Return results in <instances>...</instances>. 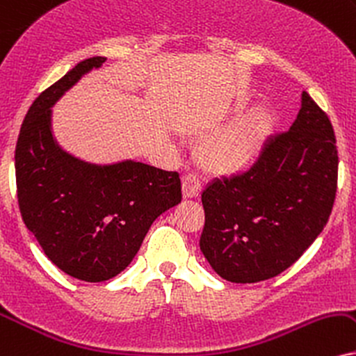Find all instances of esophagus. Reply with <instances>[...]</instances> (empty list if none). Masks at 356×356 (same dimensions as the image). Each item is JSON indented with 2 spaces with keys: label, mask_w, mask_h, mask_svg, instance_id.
<instances>
[{
  "label": "esophagus",
  "mask_w": 356,
  "mask_h": 356,
  "mask_svg": "<svg viewBox=\"0 0 356 356\" xmlns=\"http://www.w3.org/2000/svg\"><path fill=\"white\" fill-rule=\"evenodd\" d=\"M181 188H183V196L185 198H196L200 195L201 183L196 178V175H185L181 179Z\"/></svg>",
  "instance_id": "esophagus-1"
}]
</instances>
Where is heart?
I'll return each instance as SVG.
<instances>
[{
	"instance_id": "1",
	"label": "heart",
	"mask_w": 356,
	"mask_h": 356,
	"mask_svg": "<svg viewBox=\"0 0 356 356\" xmlns=\"http://www.w3.org/2000/svg\"><path fill=\"white\" fill-rule=\"evenodd\" d=\"M272 129L270 113L266 108L245 113L206 138L198 148V160L206 171L221 177L248 170L261 156Z\"/></svg>"
}]
</instances>
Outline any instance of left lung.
Listing matches in <instances>:
<instances>
[{"instance_id":"8db88e82","label":"left lung","mask_w":356,"mask_h":356,"mask_svg":"<svg viewBox=\"0 0 356 356\" xmlns=\"http://www.w3.org/2000/svg\"><path fill=\"white\" fill-rule=\"evenodd\" d=\"M339 150L327 113L302 92L291 129L272 135L251 168L203 191L200 248L222 279L275 277L307 251L335 203Z\"/></svg>"}]
</instances>
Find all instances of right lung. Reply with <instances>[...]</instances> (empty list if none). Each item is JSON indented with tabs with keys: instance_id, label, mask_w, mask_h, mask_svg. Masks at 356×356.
Masks as SVG:
<instances>
[{
	"instance_id": "add662e5",
	"label": "right lung",
	"mask_w": 356,
	"mask_h": 356,
	"mask_svg": "<svg viewBox=\"0 0 356 356\" xmlns=\"http://www.w3.org/2000/svg\"><path fill=\"white\" fill-rule=\"evenodd\" d=\"M105 57H90L47 87L26 113L16 143L17 203L44 254L86 282L120 274L153 221L181 201L177 171L125 160L94 165L64 152L51 129V107Z\"/></svg>"
}]
</instances>
